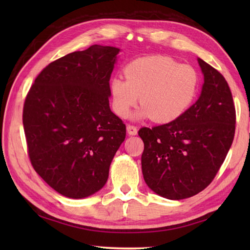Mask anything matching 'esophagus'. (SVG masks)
I'll return each instance as SVG.
<instances>
[{
    "instance_id": "34e87169",
    "label": "esophagus",
    "mask_w": 250,
    "mask_h": 250,
    "mask_svg": "<svg viewBox=\"0 0 250 250\" xmlns=\"http://www.w3.org/2000/svg\"><path fill=\"white\" fill-rule=\"evenodd\" d=\"M126 131L130 135H135L137 134V128L133 125H126Z\"/></svg>"
}]
</instances>
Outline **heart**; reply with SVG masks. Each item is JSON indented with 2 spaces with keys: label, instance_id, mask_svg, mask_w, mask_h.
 I'll list each match as a JSON object with an SVG mask.
<instances>
[{
  "label": "heart",
  "instance_id": "heart-1",
  "mask_svg": "<svg viewBox=\"0 0 250 250\" xmlns=\"http://www.w3.org/2000/svg\"><path fill=\"white\" fill-rule=\"evenodd\" d=\"M124 72L125 79L116 76L109 84L111 108L121 118L129 115L140 97L143 107L135 117L168 124L183 116L198 94V72L171 57L137 58Z\"/></svg>",
  "mask_w": 250,
  "mask_h": 250
}]
</instances>
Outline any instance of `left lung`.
I'll list each match as a JSON object with an SVG mask.
<instances>
[{
	"mask_svg": "<svg viewBox=\"0 0 250 250\" xmlns=\"http://www.w3.org/2000/svg\"><path fill=\"white\" fill-rule=\"evenodd\" d=\"M204 83L198 101L178 119L140 129L142 171L153 192L183 200L208 186L224 163L235 133L236 114L229 84L198 59Z\"/></svg>",
	"mask_w": 250,
	"mask_h": 250,
	"instance_id": "left-lung-1",
	"label": "left lung"
}]
</instances>
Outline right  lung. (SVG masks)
Wrapping results in <instances>:
<instances>
[{"label":"right lung","instance_id":"right-lung-1","mask_svg":"<svg viewBox=\"0 0 250 250\" xmlns=\"http://www.w3.org/2000/svg\"><path fill=\"white\" fill-rule=\"evenodd\" d=\"M119 51L92 45L62 57L43 68L25 97L22 122L32 167L67 198L103 188L125 139V125L108 98Z\"/></svg>","mask_w":250,"mask_h":250}]
</instances>
